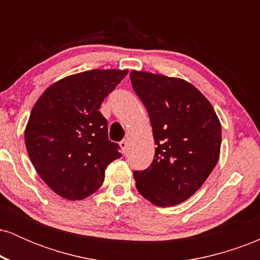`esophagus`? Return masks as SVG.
Masks as SVG:
<instances>
[{"label": "esophagus", "mask_w": 260, "mask_h": 260, "mask_svg": "<svg viewBox=\"0 0 260 260\" xmlns=\"http://www.w3.org/2000/svg\"><path fill=\"white\" fill-rule=\"evenodd\" d=\"M120 147L122 149V153L126 154L127 153V149H128V142H127L126 139L121 140V142H120Z\"/></svg>", "instance_id": "34e87169"}]
</instances>
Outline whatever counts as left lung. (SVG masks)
I'll list each match as a JSON object with an SVG mask.
<instances>
[{
    "instance_id": "8db88e82",
    "label": "left lung",
    "mask_w": 260,
    "mask_h": 260,
    "mask_svg": "<svg viewBox=\"0 0 260 260\" xmlns=\"http://www.w3.org/2000/svg\"><path fill=\"white\" fill-rule=\"evenodd\" d=\"M129 76L149 113L156 145L150 166L133 171L136 187L157 207L180 204L215 168L221 124L207 98L186 80L138 71Z\"/></svg>"
}]
</instances>
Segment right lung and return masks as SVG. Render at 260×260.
<instances>
[{
  "label": "right lung",
  "instance_id": "right-lung-1",
  "mask_svg": "<svg viewBox=\"0 0 260 260\" xmlns=\"http://www.w3.org/2000/svg\"><path fill=\"white\" fill-rule=\"evenodd\" d=\"M128 71L91 70L53 83L32 107L25 147L35 170L55 193L80 201L96 192L110 162L122 155L109 140L99 111Z\"/></svg>",
  "mask_w": 260,
  "mask_h": 260
}]
</instances>
